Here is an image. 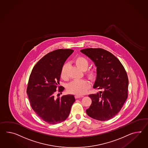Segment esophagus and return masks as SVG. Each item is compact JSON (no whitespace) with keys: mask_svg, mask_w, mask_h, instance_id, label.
I'll return each instance as SVG.
<instances>
[{"mask_svg":"<svg viewBox=\"0 0 148 148\" xmlns=\"http://www.w3.org/2000/svg\"><path fill=\"white\" fill-rule=\"evenodd\" d=\"M75 97L76 98H79L83 97V96L79 95H75Z\"/></svg>","mask_w":148,"mask_h":148,"instance_id":"esophagus-1","label":"esophagus"}]
</instances>
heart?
<instances>
[{
    "instance_id": "heart-1",
    "label": "heart",
    "mask_w": 148,
    "mask_h": 148,
    "mask_svg": "<svg viewBox=\"0 0 148 148\" xmlns=\"http://www.w3.org/2000/svg\"><path fill=\"white\" fill-rule=\"evenodd\" d=\"M74 61L76 65L82 70H85L88 68L89 62L87 58L82 56H79L75 58ZM69 65L65 63L62 65L60 71V76L62 79H68L67 69ZM85 74L89 79L91 80L96 79L98 75L97 69L95 67L87 69L85 71ZM90 87V82L86 79H76L73 81L67 86V90L69 92L76 95L84 94L88 89Z\"/></svg>"
}]
</instances>
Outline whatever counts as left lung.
Returning a JSON list of instances; mask_svg holds the SVG:
<instances>
[{"label": "left lung", "mask_w": 148, "mask_h": 148, "mask_svg": "<svg viewBox=\"0 0 148 148\" xmlns=\"http://www.w3.org/2000/svg\"><path fill=\"white\" fill-rule=\"evenodd\" d=\"M81 52L94 61L98 75L94 89L99 93L90 94L92 103L86 110L93 119L105 121L113 118L123 108L128 97V79L126 71L119 59L101 48H87Z\"/></svg>", "instance_id": "1"}]
</instances>
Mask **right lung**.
Segmentation results:
<instances>
[{
  "label": "right lung",
  "instance_id": "add662e5",
  "mask_svg": "<svg viewBox=\"0 0 148 148\" xmlns=\"http://www.w3.org/2000/svg\"><path fill=\"white\" fill-rule=\"evenodd\" d=\"M73 51L58 49L48 53L37 62L29 76L27 93L32 108L49 124H57L67 119L75 101L73 95L54 97L57 92L61 94L64 89L58 86L61 69Z\"/></svg>",
  "mask_w": 148,
  "mask_h": 148
}]
</instances>
